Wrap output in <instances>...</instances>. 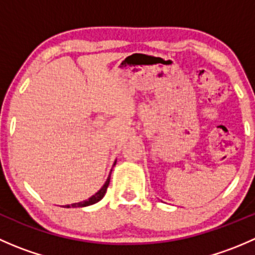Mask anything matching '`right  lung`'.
<instances>
[{
	"mask_svg": "<svg viewBox=\"0 0 255 255\" xmlns=\"http://www.w3.org/2000/svg\"><path fill=\"white\" fill-rule=\"evenodd\" d=\"M116 164V163H115ZM110 179L111 177L109 176V179L106 180V182H105L104 186L101 187V189L99 190V191L96 192V194L94 195V196L90 197L89 200H85V201L82 202H78V204H71V205H66V208H70V207H85V206H90V205H94L96 204V202H99L100 200L102 199V197L105 196V194H106L107 191V187H109V184H110Z\"/></svg>",
	"mask_w": 255,
	"mask_h": 255,
	"instance_id": "obj_1",
	"label": "right lung"
}]
</instances>
